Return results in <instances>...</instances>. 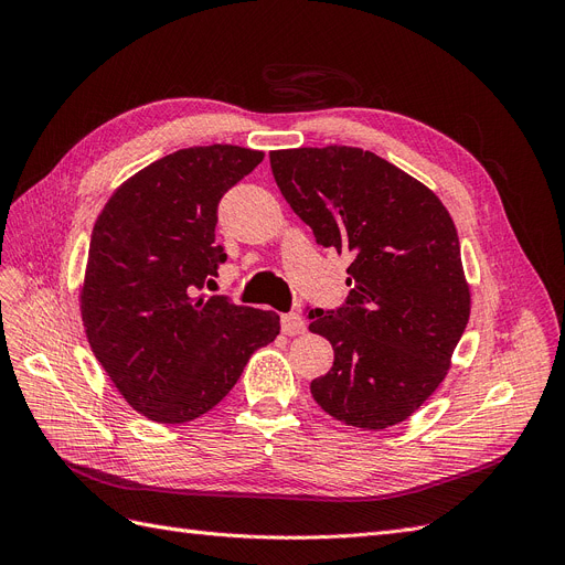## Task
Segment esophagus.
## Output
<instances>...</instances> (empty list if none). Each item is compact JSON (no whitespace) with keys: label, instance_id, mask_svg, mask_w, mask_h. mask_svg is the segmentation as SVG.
I'll return each instance as SVG.
<instances>
[{"label":"esophagus","instance_id":"1","mask_svg":"<svg viewBox=\"0 0 565 565\" xmlns=\"http://www.w3.org/2000/svg\"><path fill=\"white\" fill-rule=\"evenodd\" d=\"M281 332L286 337H300L307 332V322L300 313H284L281 316Z\"/></svg>","mask_w":565,"mask_h":565}]
</instances>
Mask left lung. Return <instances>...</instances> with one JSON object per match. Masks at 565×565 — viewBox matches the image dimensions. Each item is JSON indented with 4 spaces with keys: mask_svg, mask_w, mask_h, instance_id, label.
Returning a JSON list of instances; mask_svg holds the SVG:
<instances>
[{
    "mask_svg": "<svg viewBox=\"0 0 565 565\" xmlns=\"http://www.w3.org/2000/svg\"><path fill=\"white\" fill-rule=\"evenodd\" d=\"M275 181L316 243L348 254V300L309 311L334 348L311 382L337 422L382 430L412 417L447 377L471 298L458 231L417 178L352 146L270 153Z\"/></svg>",
    "mask_w": 565,
    "mask_h": 565,
    "instance_id": "1",
    "label": "left lung"
}]
</instances>
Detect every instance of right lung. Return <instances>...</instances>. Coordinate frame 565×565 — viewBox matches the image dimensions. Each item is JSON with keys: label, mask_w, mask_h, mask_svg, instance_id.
I'll return each instance as SVG.
<instances>
[{"label": "right lung", "mask_w": 565, "mask_h": 565, "mask_svg": "<svg viewBox=\"0 0 565 565\" xmlns=\"http://www.w3.org/2000/svg\"><path fill=\"white\" fill-rule=\"evenodd\" d=\"M263 151L181 148L137 171L96 220L79 292L84 332L126 403L158 424L213 409L279 316L196 290L226 260L215 243L217 203Z\"/></svg>", "instance_id": "add662e5"}]
</instances>
